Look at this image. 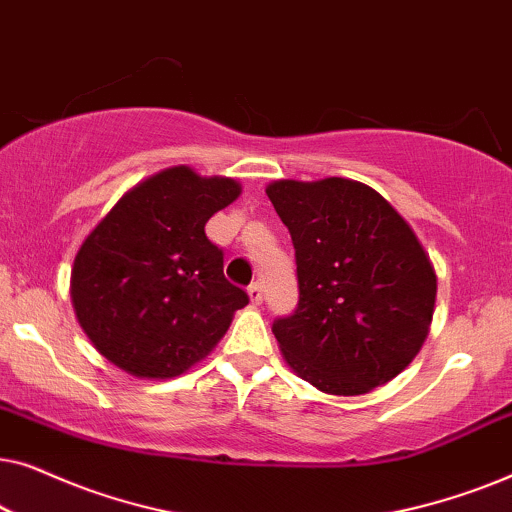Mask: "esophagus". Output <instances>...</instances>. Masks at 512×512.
Returning a JSON list of instances; mask_svg holds the SVG:
<instances>
[{"instance_id":"1","label":"esophagus","mask_w":512,"mask_h":512,"mask_svg":"<svg viewBox=\"0 0 512 512\" xmlns=\"http://www.w3.org/2000/svg\"><path fill=\"white\" fill-rule=\"evenodd\" d=\"M249 298H251V303L254 305H261L263 303V286H261V282H254V284H249Z\"/></svg>"}]
</instances>
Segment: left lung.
<instances>
[{"mask_svg": "<svg viewBox=\"0 0 512 512\" xmlns=\"http://www.w3.org/2000/svg\"><path fill=\"white\" fill-rule=\"evenodd\" d=\"M296 249L298 305L272 333L289 366L324 394L387 384L422 349L436 272L401 214L352 179L265 188Z\"/></svg>", "mask_w": 512, "mask_h": 512, "instance_id": "8db88e82", "label": "left lung"}]
</instances>
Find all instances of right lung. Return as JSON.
I'll return each mask as SVG.
<instances>
[{"mask_svg": "<svg viewBox=\"0 0 512 512\" xmlns=\"http://www.w3.org/2000/svg\"><path fill=\"white\" fill-rule=\"evenodd\" d=\"M240 184L179 165L116 202L81 244L72 303L97 352L135 377H177L212 352L247 291L223 275L205 223Z\"/></svg>", "mask_w": 512, "mask_h": 512, "instance_id": "right-lung-1", "label": "right lung"}]
</instances>
